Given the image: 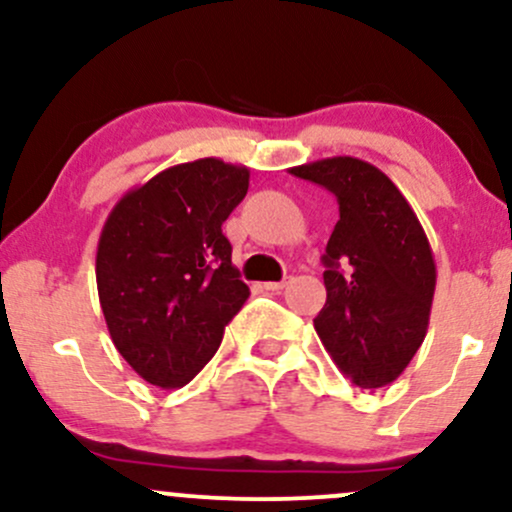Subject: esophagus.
Returning <instances> with one entry per match:
<instances>
[{
	"label": "esophagus",
	"mask_w": 512,
	"mask_h": 512,
	"mask_svg": "<svg viewBox=\"0 0 512 512\" xmlns=\"http://www.w3.org/2000/svg\"><path fill=\"white\" fill-rule=\"evenodd\" d=\"M293 281V276H284V279L281 281H267V284H264V289L267 291H284L286 286H289Z\"/></svg>",
	"instance_id": "esophagus-1"
}]
</instances>
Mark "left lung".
I'll return each instance as SVG.
<instances>
[{
    "label": "left lung",
    "mask_w": 512,
    "mask_h": 512,
    "mask_svg": "<svg viewBox=\"0 0 512 512\" xmlns=\"http://www.w3.org/2000/svg\"><path fill=\"white\" fill-rule=\"evenodd\" d=\"M291 175L325 187L339 204L322 255L327 301L315 330L358 387L392 383L419 351L431 317L436 262L424 228L395 182L361 158H322Z\"/></svg>",
    "instance_id": "left-lung-1"
}]
</instances>
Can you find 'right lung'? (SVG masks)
I'll return each instance as SVG.
<instances>
[{
    "label": "right lung",
    "instance_id": "obj_1",
    "mask_svg": "<svg viewBox=\"0 0 512 512\" xmlns=\"http://www.w3.org/2000/svg\"><path fill=\"white\" fill-rule=\"evenodd\" d=\"M248 185L245 166L199 158L154 175L110 211L98 240V298L115 349L146 383H190L248 301L221 231Z\"/></svg>",
    "mask_w": 512,
    "mask_h": 512
}]
</instances>
